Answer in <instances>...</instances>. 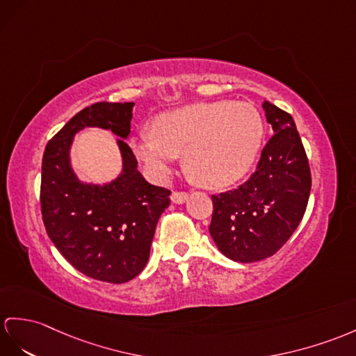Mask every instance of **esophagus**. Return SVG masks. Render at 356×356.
I'll use <instances>...</instances> for the list:
<instances>
[{
    "instance_id": "obj_1",
    "label": "esophagus",
    "mask_w": 356,
    "mask_h": 356,
    "mask_svg": "<svg viewBox=\"0 0 356 356\" xmlns=\"http://www.w3.org/2000/svg\"><path fill=\"white\" fill-rule=\"evenodd\" d=\"M187 197H188L187 192H178V190L172 192V195H170L172 202H175V204H184L187 201Z\"/></svg>"
}]
</instances>
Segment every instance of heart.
<instances>
[{
	"mask_svg": "<svg viewBox=\"0 0 356 356\" xmlns=\"http://www.w3.org/2000/svg\"><path fill=\"white\" fill-rule=\"evenodd\" d=\"M264 120L248 102H197L155 118L131 140L136 157L154 181H164L179 154L202 186L222 188L252 168L261 148Z\"/></svg>",
	"mask_w": 356,
	"mask_h": 356,
	"instance_id": "b5f03b06",
	"label": "heart"
}]
</instances>
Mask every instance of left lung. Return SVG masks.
Instances as JSON below:
<instances>
[{
	"label": "left lung",
	"mask_w": 356,
	"mask_h": 356,
	"mask_svg": "<svg viewBox=\"0 0 356 356\" xmlns=\"http://www.w3.org/2000/svg\"><path fill=\"white\" fill-rule=\"evenodd\" d=\"M273 136L257 170L238 188L213 195L210 234L220 252L234 261L254 263L287 243L305 214L311 170L290 113L264 101Z\"/></svg>",
	"instance_id": "left-lung-1"
}]
</instances>
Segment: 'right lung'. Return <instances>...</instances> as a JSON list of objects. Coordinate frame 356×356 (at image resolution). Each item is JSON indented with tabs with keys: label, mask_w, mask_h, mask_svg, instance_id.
Segmentation results:
<instances>
[{
	"label": "right lung",
	"mask_w": 356,
	"mask_h": 356,
	"mask_svg": "<svg viewBox=\"0 0 356 356\" xmlns=\"http://www.w3.org/2000/svg\"><path fill=\"white\" fill-rule=\"evenodd\" d=\"M133 102H97L69 120L48 142L42 159L40 210L51 241L89 278L124 284L148 263L155 227L170 204V190L149 184L137 170L125 140L124 172L107 186L83 185L68 163L73 134L86 126L111 129L127 138Z\"/></svg>",
	"instance_id": "1"
}]
</instances>
